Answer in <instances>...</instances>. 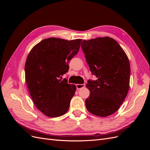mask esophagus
<instances>
[{"mask_svg":"<svg viewBox=\"0 0 150 150\" xmlns=\"http://www.w3.org/2000/svg\"><path fill=\"white\" fill-rule=\"evenodd\" d=\"M85 87V84H76V88L78 89H80L81 88H83Z\"/></svg>","mask_w":150,"mask_h":150,"instance_id":"obj_1","label":"esophagus"}]
</instances>
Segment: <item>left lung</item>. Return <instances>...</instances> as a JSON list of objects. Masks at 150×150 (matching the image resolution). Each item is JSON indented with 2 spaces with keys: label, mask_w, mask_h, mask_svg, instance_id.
<instances>
[{
  "label": "left lung",
  "mask_w": 150,
  "mask_h": 150,
  "mask_svg": "<svg viewBox=\"0 0 150 150\" xmlns=\"http://www.w3.org/2000/svg\"><path fill=\"white\" fill-rule=\"evenodd\" d=\"M81 47L91 71L97 78L88 81L90 95L86 99V107L94 115H111L119 110L128 93V57L116 40L110 37L84 40Z\"/></svg>",
  "instance_id": "1"
}]
</instances>
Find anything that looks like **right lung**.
Wrapping results in <instances>:
<instances>
[{
	"label": "right lung",
	"instance_id": "right-lung-1",
	"mask_svg": "<svg viewBox=\"0 0 150 150\" xmlns=\"http://www.w3.org/2000/svg\"><path fill=\"white\" fill-rule=\"evenodd\" d=\"M81 40L45 39L27 57L25 79L30 95L35 107L48 117L61 116L69 110L76 86L59 78L69 70L68 62L78 52Z\"/></svg>",
	"mask_w": 150,
	"mask_h": 150
}]
</instances>
